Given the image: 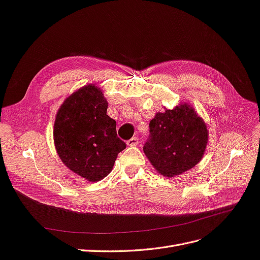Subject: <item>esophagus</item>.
<instances>
[{"label":"esophagus","instance_id":"esophagus-1","mask_svg":"<svg viewBox=\"0 0 260 260\" xmlns=\"http://www.w3.org/2000/svg\"><path fill=\"white\" fill-rule=\"evenodd\" d=\"M138 142H139V139L137 137H133L129 140H127V143H126V144H127V146L133 147V146H137Z\"/></svg>","mask_w":260,"mask_h":260}]
</instances>
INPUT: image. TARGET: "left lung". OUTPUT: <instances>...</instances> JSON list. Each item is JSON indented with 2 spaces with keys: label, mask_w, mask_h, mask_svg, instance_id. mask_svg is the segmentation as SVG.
Here are the masks:
<instances>
[{
  "label": "left lung",
  "mask_w": 260,
  "mask_h": 260,
  "mask_svg": "<svg viewBox=\"0 0 260 260\" xmlns=\"http://www.w3.org/2000/svg\"><path fill=\"white\" fill-rule=\"evenodd\" d=\"M144 152L162 176L171 179L194 168L208 144L207 124L188 103L155 113Z\"/></svg>",
  "instance_id": "1"
}]
</instances>
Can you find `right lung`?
Segmentation results:
<instances>
[{"mask_svg": "<svg viewBox=\"0 0 260 260\" xmlns=\"http://www.w3.org/2000/svg\"><path fill=\"white\" fill-rule=\"evenodd\" d=\"M107 109L101 89L86 85L64 100L54 121L53 140L58 157L71 171L91 183L112 171L117 154L126 148Z\"/></svg>", "mask_w": 260, "mask_h": 260, "instance_id": "obj_1", "label": "right lung"}]
</instances>
